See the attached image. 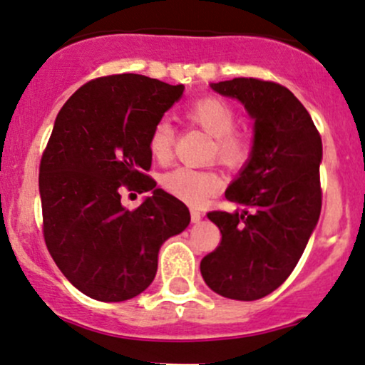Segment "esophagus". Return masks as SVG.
<instances>
[{
    "instance_id": "1",
    "label": "esophagus",
    "mask_w": 365,
    "mask_h": 365,
    "mask_svg": "<svg viewBox=\"0 0 365 365\" xmlns=\"http://www.w3.org/2000/svg\"><path fill=\"white\" fill-rule=\"evenodd\" d=\"M202 212L198 210V208H191V220H193V222H200V220H202Z\"/></svg>"
}]
</instances>
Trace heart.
I'll return each mask as SVG.
<instances>
[{"mask_svg":"<svg viewBox=\"0 0 365 365\" xmlns=\"http://www.w3.org/2000/svg\"><path fill=\"white\" fill-rule=\"evenodd\" d=\"M184 115L190 122L214 136L212 151L220 162L229 167H243L255 148L253 134L247 129L235 128L237 112L229 101L217 96H203L191 101L184 108ZM174 128L169 120L162 118L148 134L150 157L158 163L170 160L174 150ZM224 179L214 169H193L178 167L162 178V187L167 193L182 202L198 205L207 196L222 190Z\"/></svg>","mask_w":365,"mask_h":365,"instance_id":"b5f03b06","label":"heart"}]
</instances>
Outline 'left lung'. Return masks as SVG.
Listing matches in <instances>:
<instances>
[{
    "mask_svg": "<svg viewBox=\"0 0 365 365\" xmlns=\"http://www.w3.org/2000/svg\"><path fill=\"white\" fill-rule=\"evenodd\" d=\"M212 89L237 98L255 118V148L226 191L236 212L207 214L222 237L200 271L222 297L259 300L288 279L321 215V134L284 86L236 77Z\"/></svg>",
    "mask_w": 365,
    "mask_h": 365,
    "instance_id": "1",
    "label": "left lung"
}]
</instances>
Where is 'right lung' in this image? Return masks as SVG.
Returning <instances> with one entry per match:
<instances>
[{"instance_id":"obj_1","label":"right lung","mask_w":365,"mask_h":365,"mask_svg":"<svg viewBox=\"0 0 365 365\" xmlns=\"http://www.w3.org/2000/svg\"><path fill=\"white\" fill-rule=\"evenodd\" d=\"M182 91V84L115 73L81 86L56 115L39 163L44 243L63 276L94 300L145 292L162 243L190 224L186 205L146 174L150 130ZM124 189L154 195L128 211Z\"/></svg>"}]
</instances>
